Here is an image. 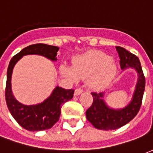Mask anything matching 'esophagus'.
Returning <instances> with one entry per match:
<instances>
[{
  "label": "esophagus",
  "instance_id": "1",
  "mask_svg": "<svg viewBox=\"0 0 153 153\" xmlns=\"http://www.w3.org/2000/svg\"><path fill=\"white\" fill-rule=\"evenodd\" d=\"M83 93V89H82L81 88H76L75 91H74V95L78 96V95H79L80 93Z\"/></svg>",
  "mask_w": 153,
  "mask_h": 153
}]
</instances>
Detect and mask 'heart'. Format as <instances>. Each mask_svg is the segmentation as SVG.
Listing matches in <instances>:
<instances>
[{
	"label": "heart",
	"instance_id": "1",
	"mask_svg": "<svg viewBox=\"0 0 153 153\" xmlns=\"http://www.w3.org/2000/svg\"><path fill=\"white\" fill-rule=\"evenodd\" d=\"M60 73L73 82L90 77V88L100 89L111 82L116 74V65L108 55L98 51H91L75 57L73 60V68L62 65Z\"/></svg>",
	"mask_w": 153,
	"mask_h": 153
}]
</instances>
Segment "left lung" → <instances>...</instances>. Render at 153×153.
Listing matches in <instances>:
<instances>
[{"label":"left lung","instance_id":"1","mask_svg":"<svg viewBox=\"0 0 153 153\" xmlns=\"http://www.w3.org/2000/svg\"><path fill=\"white\" fill-rule=\"evenodd\" d=\"M115 48L120 57V68L123 70L127 68L134 69L138 73V81L131 102L121 109H113L107 106L103 99V93H92L93 102L86 111V117L95 128L102 130L117 129L134 118L140 109L145 89V77L138 57L124 47Z\"/></svg>","mask_w":153,"mask_h":153}]
</instances>
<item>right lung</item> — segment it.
<instances>
[{
  "mask_svg": "<svg viewBox=\"0 0 153 153\" xmlns=\"http://www.w3.org/2000/svg\"><path fill=\"white\" fill-rule=\"evenodd\" d=\"M59 47L43 43L30 45L21 50L12 59L7 70L5 87V101L12 116L23 128L29 131H42L51 128L60 119L61 107L72 99L74 90L65 89L61 87L55 88L49 97L36 105H24L19 102L13 95L11 76L15 64L26 55H40L56 61Z\"/></svg>",
  "mask_w": 153,
  "mask_h": 153,
  "instance_id": "right-lung-1",
  "label": "right lung"
}]
</instances>
